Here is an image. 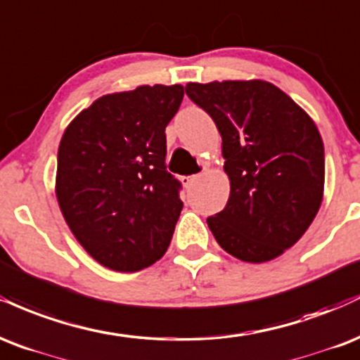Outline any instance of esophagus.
I'll return each instance as SVG.
<instances>
[{
	"mask_svg": "<svg viewBox=\"0 0 360 360\" xmlns=\"http://www.w3.org/2000/svg\"><path fill=\"white\" fill-rule=\"evenodd\" d=\"M200 179V175H188V176H181V184H184L185 188H190L192 187L195 181Z\"/></svg>",
	"mask_w": 360,
	"mask_h": 360,
	"instance_id": "esophagus-1",
	"label": "esophagus"
}]
</instances>
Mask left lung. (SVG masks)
Instances as JSON below:
<instances>
[{"label":"left lung","instance_id":"obj_1","mask_svg":"<svg viewBox=\"0 0 360 360\" xmlns=\"http://www.w3.org/2000/svg\"><path fill=\"white\" fill-rule=\"evenodd\" d=\"M185 92L222 136L227 205L207 219L224 251L266 263L298 243L323 200L319 128L288 94L261 79L188 82Z\"/></svg>","mask_w":360,"mask_h":360}]
</instances>
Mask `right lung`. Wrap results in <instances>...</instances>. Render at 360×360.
Returning <instances> with one entry per match:
<instances>
[{"label": "right lung", "instance_id": "add662e5", "mask_svg": "<svg viewBox=\"0 0 360 360\" xmlns=\"http://www.w3.org/2000/svg\"><path fill=\"white\" fill-rule=\"evenodd\" d=\"M184 86L105 94L63 131L55 195L67 226L99 264L134 273L167 252L184 202L165 168V128Z\"/></svg>", "mask_w": 360, "mask_h": 360}]
</instances>
